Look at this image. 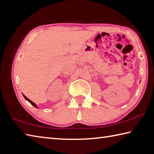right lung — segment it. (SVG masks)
Segmentation results:
<instances>
[{"label": "right lung", "instance_id": "right-lung-1", "mask_svg": "<svg viewBox=\"0 0 154 154\" xmlns=\"http://www.w3.org/2000/svg\"><path fill=\"white\" fill-rule=\"evenodd\" d=\"M23 97H24V98H25V100H27V101H28V102H29L31 104H32V105H33V106H35V108H37V109H38V107H37V104H35V103H34L33 102V101H31V100H29V98H27V97H25V96L24 95V94H23Z\"/></svg>", "mask_w": 154, "mask_h": 154}]
</instances>
